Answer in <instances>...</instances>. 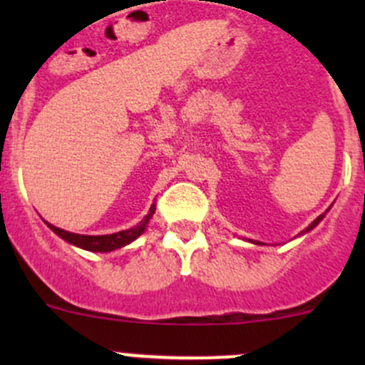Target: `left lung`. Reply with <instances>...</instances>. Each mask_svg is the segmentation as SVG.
I'll return each mask as SVG.
<instances>
[{"instance_id": "8db88e82", "label": "left lung", "mask_w": 365, "mask_h": 365, "mask_svg": "<svg viewBox=\"0 0 365 365\" xmlns=\"http://www.w3.org/2000/svg\"><path fill=\"white\" fill-rule=\"evenodd\" d=\"M322 219H323V215H319V217H318V219H316V220H314V222H312V224H311V226H309V227H307V230H305V231L312 230V227H314V226H316V224H318V222H319V220H322Z\"/></svg>"}]
</instances>
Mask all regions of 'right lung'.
<instances>
[{
	"label": "right lung",
	"instance_id": "add662e5",
	"mask_svg": "<svg viewBox=\"0 0 365 365\" xmlns=\"http://www.w3.org/2000/svg\"><path fill=\"white\" fill-rule=\"evenodd\" d=\"M153 213H155V205H152L148 215H146L145 219H143L135 227H130V230H127V231H118V233H113V235H98V237H88V235L68 233V231L60 230V227L53 226V224H49V222H47V226H49L51 230L58 235V237H61L65 242H68V244L77 245V247H81V249H86V251L109 252V251H114V249L123 247V245L130 244V242H134L135 238H138L139 235L146 230V224L150 222V219H152Z\"/></svg>",
	"mask_w": 365,
	"mask_h": 365
}]
</instances>
